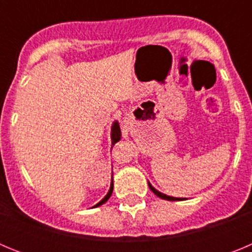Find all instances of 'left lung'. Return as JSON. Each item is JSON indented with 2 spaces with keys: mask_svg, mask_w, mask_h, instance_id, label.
<instances>
[{
  "mask_svg": "<svg viewBox=\"0 0 252 252\" xmlns=\"http://www.w3.org/2000/svg\"><path fill=\"white\" fill-rule=\"evenodd\" d=\"M149 188L151 189V192H153L154 194L158 195V197L161 198V199H166V201H183L184 199V198H174V197H169V195L166 194H162V193H160L159 190H157V189L154 188L150 183H149Z\"/></svg>",
  "mask_w": 252,
  "mask_h": 252,
  "instance_id": "1",
  "label": "left lung"
}]
</instances>
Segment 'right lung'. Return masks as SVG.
Returning a JSON list of instances; mask_svg holds the SVG:
<instances>
[{
	"instance_id": "obj_1",
	"label": "right lung",
	"mask_w": 252,
	"mask_h": 252,
	"mask_svg": "<svg viewBox=\"0 0 252 252\" xmlns=\"http://www.w3.org/2000/svg\"><path fill=\"white\" fill-rule=\"evenodd\" d=\"M111 139H112V145H115L116 142L120 141V139H121V130H120V125L117 121L113 122V125H112V130H111ZM112 190H113V184H111L110 190H108V193H107L106 197H104L101 202H98V203L95 204L94 207H98V206H101V204L106 203V202L108 201V198L112 195Z\"/></svg>"
}]
</instances>
